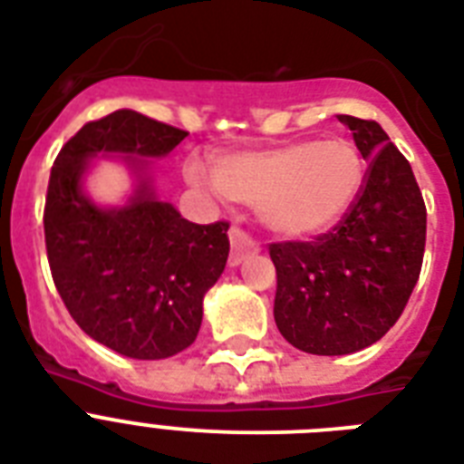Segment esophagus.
Here are the masks:
<instances>
[{
    "label": "esophagus",
    "instance_id": "obj_1",
    "mask_svg": "<svg viewBox=\"0 0 464 464\" xmlns=\"http://www.w3.org/2000/svg\"><path fill=\"white\" fill-rule=\"evenodd\" d=\"M228 238H231V255H228V262H231L233 267L240 265V262L246 260L247 255H253L260 250L257 246V240L253 236H247L240 226H231V231H228Z\"/></svg>",
    "mask_w": 464,
    "mask_h": 464
}]
</instances>
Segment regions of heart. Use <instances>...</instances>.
<instances>
[{"instance_id":"obj_1","label":"heart","mask_w":464,"mask_h":464,"mask_svg":"<svg viewBox=\"0 0 464 464\" xmlns=\"http://www.w3.org/2000/svg\"><path fill=\"white\" fill-rule=\"evenodd\" d=\"M363 173L359 149L342 137L224 154L214 160V175L189 166V180L257 207L262 224L291 238L337 224L356 202Z\"/></svg>"}]
</instances>
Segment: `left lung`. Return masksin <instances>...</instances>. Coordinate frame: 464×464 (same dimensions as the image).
<instances>
[{"mask_svg":"<svg viewBox=\"0 0 464 464\" xmlns=\"http://www.w3.org/2000/svg\"><path fill=\"white\" fill-rule=\"evenodd\" d=\"M339 120L368 160L356 202L332 231L269 246L276 327L317 356L366 349L400 320L426 246V204L410 160L375 120Z\"/></svg>","mask_w":464,"mask_h":464,"instance_id":"1","label":"left lung"}]
</instances>
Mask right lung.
<instances>
[{"label":"right lung","instance_id":"add662e5","mask_svg":"<svg viewBox=\"0 0 464 464\" xmlns=\"http://www.w3.org/2000/svg\"><path fill=\"white\" fill-rule=\"evenodd\" d=\"M185 130L134 111L86 122L54 159L45 247L54 286L91 339L130 359L175 356L195 342L202 298L228 260V221L192 224L141 180L130 204L101 209L82 175L96 154L166 156Z\"/></svg>","mask_w":464,"mask_h":464}]
</instances>
